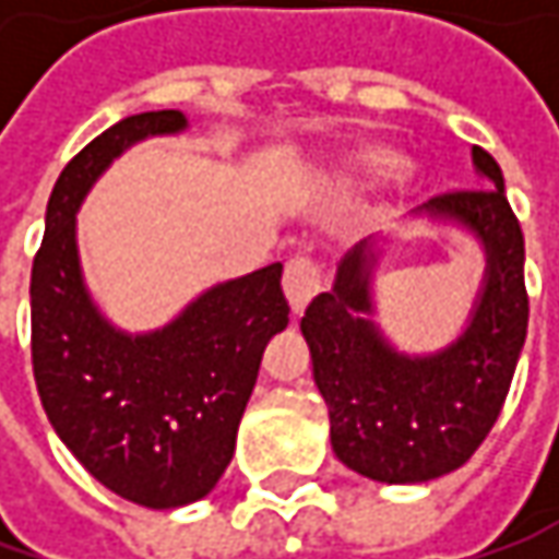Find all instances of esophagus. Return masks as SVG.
<instances>
[{"instance_id": "obj_1", "label": "esophagus", "mask_w": 559, "mask_h": 559, "mask_svg": "<svg viewBox=\"0 0 559 559\" xmlns=\"http://www.w3.org/2000/svg\"><path fill=\"white\" fill-rule=\"evenodd\" d=\"M283 289H286L292 311L301 313L308 308V301H311L313 295L323 289V270L311 258L295 254L286 264V273H283Z\"/></svg>"}]
</instances>
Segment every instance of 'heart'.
I'll use <instances>...</instances> for the list:
<instances>
[{"label": "heart", "mask_w": 559, "mask_h": 559, "mask_svg": "<svg viewBox=\"0 0 559 559\" xmlns=\"http://www.w3.org/2000/svg\"><path fill=\"white\" fill-rule=\"evenodd\" d=\"M392 164H395L392 162V155H385V152H364V155L357 158V170L367 174V177H379V174H385Z\"/></svg>", "instance_id": "b5f03b06"}]
</instances>
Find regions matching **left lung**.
I'll return each mask as SVG.
<instances>
[{"instance_id": "left-lung-1", "label": "left lung", "mask_w": 559, "mask_h": 559, "mask_svg": "<svg viewBox=\"0 0 559 559\" xmlns=\"http://www.w3.org/2000/svg\"><path fill=\"white\" fill-rule=\"evenodd\" d=\"M473 158L488 183L426 204L476 229L488 251L483 298L451 348L401 357L360 317L370 311L364 242L342 258L335 289L320 292L301 317L335 457L376 483H429L469 461L501 417L526 342L523 226L498 162L479 145Z\"/></svg>"}]
</instances>
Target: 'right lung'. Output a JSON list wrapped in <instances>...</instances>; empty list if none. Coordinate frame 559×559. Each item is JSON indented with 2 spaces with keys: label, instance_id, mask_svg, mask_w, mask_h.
I'll return each instance as SVG.
<instances>
[{
  "label": "right lung",
  "instance_id": "1",
  "mask_svg": "<svg viewBox=\"0 0 559 559\" xmlns=\"http://www.w3.org/2000/svg\"><path fill=\"white\" fill-rule=\"evenodd\" d=\"M180 111L130 115L61 170L31 273V355L46 417L115 495L152 510L204 498L236 451V429L267 342L289 323L283 264L204 292L162 333L120 335L80 280L74 211L130 142L177 133Z\"/></svg>",
  "mask_w": 559,
  "mask_h": 559
}]
</instances>
